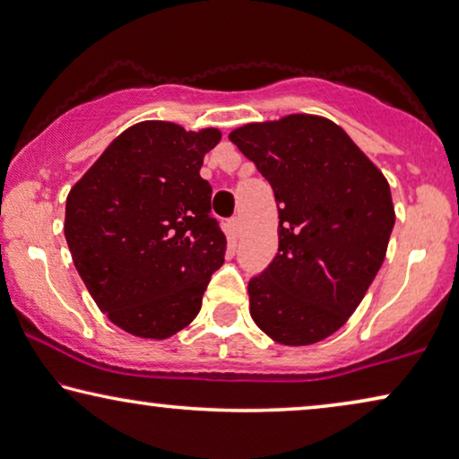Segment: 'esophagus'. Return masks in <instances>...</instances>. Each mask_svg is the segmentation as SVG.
I'll return each mask as SVG.
<instances>
[{"instance_id":"esophagus-1","label":"esophagus","mask_w":459,"mask_h":459,"mask_svg":"<svg viewBox=\"0 0 459 459\" xmlns=\"http://www.w3.org/2000/svg\"><path fill=\"white\" fill-rule=\"evenodd\" d=\"M230 229H232V232H235V237H238V235H241V216H235V218H232V221H230Z\"/></svg>"}]
</instances>
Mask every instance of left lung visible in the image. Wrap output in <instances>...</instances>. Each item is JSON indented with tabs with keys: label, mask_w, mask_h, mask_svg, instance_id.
Listing matches in <instances>:
<instances>
[{
	"label": "left lung",
	"mask_w": 459,
	"mask_h": 459,
	"mask_svg": "<svg viewBox=\"0 0 459 459\" xmlns=\"http://www.w3.org/2000/svg\"><path fill=\"white\" fill-rule=\"evenodd\" d=\"M229 138L278 204V253L249 280L251 317L278 344H316L346 324L385 259L395 222L389 183L319 115L247 123Z\"/></svg>",
	"instance_id": "obj_1"
}]
</instances>
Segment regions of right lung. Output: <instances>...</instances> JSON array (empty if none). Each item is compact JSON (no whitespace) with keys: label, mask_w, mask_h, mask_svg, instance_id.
I'll use <instances>...</instances> for the list:
<instances>
[{"label":"right lung","mask_w":459,"mask_h":459,"mask_svg":"<svg viewBox=\"0 0 459 459\" xmlns=\"http://www.w3.org/2000/svg\"><path fill=\"white\" fill-rule=\"evenodd\" d=\"M221 138L216 127L135 123L67 194L74 265L99 309L134 336L164 340L187 327L224 264L227 237L200 177Z\"/></svg>","instance_id":"1"}]
</instances>
